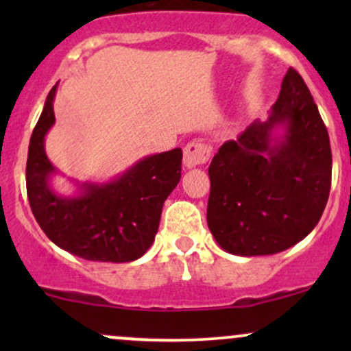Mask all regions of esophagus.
I'll use <instances>...</instances> for the list:
<instances>
[{
  "instance_id": "34e87169",
  "label": "esophagus",
  "mask_w": 351,
  "mask_h": 351,
  "mask_svg": "<svg viewBox=\"0 0 351 351\" xmlns=\"http://www.w3.org/2000/svg\"><path fill=\"white\" fill-rule=\"evenodd\" d=\"M211 156V148L206 143L195 140V142H189L183 150V163L186 168H195L198 165L206 163Z\"/></svg>"
}]
</instances>
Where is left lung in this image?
I'll list each match as a JSON object with an SVG mask.
<instances>
[{
    "label": "left lung",
    "mask_w": 351,
    "mask_h": 351,
    "mask_svg": "<svg viewBox=\"0 0 351 351\" xmlns=\"http://www.w3.org/2000/svg\"><path fill=\"white\" fill-rule=\"evenodd\" d=\"M208 173V228L226 252L269 256L312 232L328 201L332 150L299 72L287 71L267 120L223 143Z\"/></svg>",
    "instance_id": "left-lung-1"
}]
</instances>
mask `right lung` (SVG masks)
I'll use <instances>...</instances> for the list:
<instances>
[{"label": "right lung", "instance_id": "obj_1", "mask_svg": "<svg viewBox=\"0 0 351 351\" xmlns=\"http://www.w3.org/2000/svg\"><path fill=\"white\" fill-rule=\"evenodd\" d=\"M58 84L51 88L31 135L26 189L31 211L46 236L64 251L97 263H132L150 249L165 199L181 178V148L138 160L107 183L84 181L64 196L51 186L58 173L44 148L56 122Z\"/></svg>", "mask_w": 351, "mask_h": 351}]
</instances>
